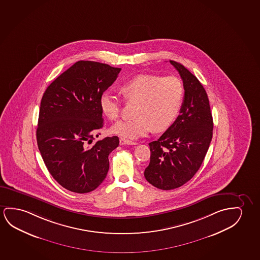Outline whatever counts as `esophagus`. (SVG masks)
Listing matches in <instances>:
<instances>
[{"label":"esophagus","instance_id":"esophagus-1","mask_svg":"<svg viewBox=\"0 0 260 260\" xmlns=\"http://www.w3.org/2000/svg\"><path fill=\"white\" fill-rule=\"evenodd\" d=\"M119 143H120L121 145H136V143H135V142L124 139V138H121V139L119 140Z\"/></svg>","mask_w":260,"mask_h":260}]
</instances>
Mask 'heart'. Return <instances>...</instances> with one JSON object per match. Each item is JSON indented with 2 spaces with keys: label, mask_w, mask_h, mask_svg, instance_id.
Wrapping results in <instances>:
<instances>
[{
  "label": "heart",
  "mask_w": 260,
  "mask_h": 260,
  "mask_svg": "<svg viewBox=\"0 0 260 260\" xmlns=\"http://www.w3.org/2000/svg\"><path fill=\"white\" fill-rule=\"evenodd\" d=\"M126 102H137L135 119L119 121L111 126V132L124 139L136 140L153 132H162L173 124L181 109L184 88L178 78L161 77L151 74H138L128 79L121 86ZM101 109L111 120L121 114L118 97L106 90L100 98Z\"/></svg>",
  "instance_id": "1"
}]
</instances>
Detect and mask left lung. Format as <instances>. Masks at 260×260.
I'll return each mask as SVG.
<instances>
[{"instance_id":"1","label":"left lung","mask_w":260,"mask_h":260,"mask_svg":"<svg viewBox=\"0 0 260 260\" xmlns=\"http://www.w3.org/2000/svg\"><path fill=\"white\" fill-rule=\"evenodd\" d=\"M170 62L182 79L184 101L174 123L149 144L150 163L144 171L148 182L162 190L179 187L194 177L213 137V116L206 89L185 66Z\"/></svg>"}]
</instances>
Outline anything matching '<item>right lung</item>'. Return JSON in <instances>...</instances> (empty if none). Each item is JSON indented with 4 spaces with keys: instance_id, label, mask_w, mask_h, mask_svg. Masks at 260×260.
<instances>
[{
    "instance_id": "add662e5",
    "label": "right lung",
    "mask_w": 260,
    "mask_h": 260,
    "mask_svg": "<svg viewBox=\"0 0 260 260\" xmlns=\"http://www.w3.org/2000/svg\"><path fill=\"white\" fill-rule=\"evenodd\" d=\"M120 71L106 63L78 61L43 95L37 128L39 151L52 177L74 193H89L103 182L109 153L119 144L117 136L92 143L104 124L100 98Z\"/></svg>"
}]
</instances>
